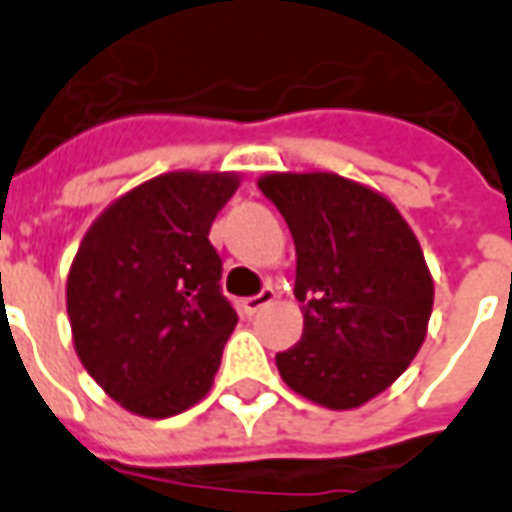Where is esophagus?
Returning <instances> with one entry per match:
<instances>
[{
    "instance_id": "obj_1",
    "label": "esophagus",
    "mask_w": 512,
    "mask_h": 512,
    "mask_svg": "<svg viewBox=\"0 0 512 512\" xmlns=\"http://www.w3.org/2000/svg\"><path fill=\"white\" fill-rule=\"evenodd\" d=\"M274 298H276L274 287L266 285V287H263V290H260V293H257V295H249V298H244V312L249 314V317H252V314L260 312V309H263V306L271 304V301H274Z\"/></svg>"
}]
</instances>
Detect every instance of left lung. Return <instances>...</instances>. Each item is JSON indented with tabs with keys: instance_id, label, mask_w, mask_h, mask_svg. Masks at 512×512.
Listing matches in <instances>:
<instances>
[{
	"instance_id": "left-lung-1",
	"label": "left lung",
	"mask_w": 512,
	"mask_h": 512,
	"mask_svg": "<svg viewBox=\"0 0 512 512\" xmlns=\"http://www.w3.org/2000/svg\"><path fill=\"white\" fill-rule=\"evenodd\" d=\"M295 241L304 336L276 352L282 380L328 410H352L399 377L426 339L434 282L391 200L336 173L257 181Z\"/></svg>"
}]
</instances>
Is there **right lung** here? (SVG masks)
Segmentation results:
<instances>
[{
  "label": "right lung",
  "instance_id": "add662e5",
  "mask_svg": "<svg viewBox=\"0 0 512 512\" xmlns=\"http://www.w3.org/2000/svg\"><path fill=\"white\" fill-rule=\"evenodd\" d=\"M236 189V173H165L83 236L67 276L75 352L124 410L170 418L211 391L238 314L208 230Z\"/></svg>",
  "mask_w": 512,
  "mask_h": 512
}]
</instances>
